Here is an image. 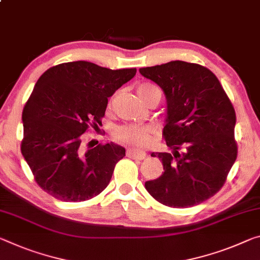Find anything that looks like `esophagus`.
I'll return each instance as SVG.
<instances>
[{"label": "esophagus", "mask_w": 260, "mask_h": 260, "mask_svg": "<svg viewBox=\"0 0 260 260\" xmlns=\"http://www.w3.org/2000/svg\"><path fill=\"white\" fill-rule=\"evenodd\" d=\"M127 157L134 158V159H143L146 158V152L145 151H139V150H134V149H127L126 151Z\"/></svg>", "instance_id": "esophagus-1"}]
</instances>
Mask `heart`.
<instances>
[{
    "instance_id": "obj_1",
    "label": "heart",
    "mask_w": 260,
    "mask_h": 260,
    "mask_svg": "<svg viewBox=\"0 0 260 260\" xmlns=\"http://www.w3.org/2000/svg\"><path fill=\"white\" fill-rule=\"evenodd\" d=\"M155 92L160 93L159 89L149 83L141 84L139 85L138 88V94L140 100L142 102L145 101L148 96H150L151 93ZM152 134H154V131H152L150 127L142 125H133V123H128V125L118 127L113 133L114 138L117 139L118 141L137 148L146 147L151 140Z\"/></svg>"
}]
</instances>
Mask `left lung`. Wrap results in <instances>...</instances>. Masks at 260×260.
Here are the masks:
<instances>
[{
  "mask_svg": "<svg viewBox=\"0 0 260 260\" xmlns=\"http://www.w3.org/2000/svg\"><path fill=\"white\" fill-rule=\"evenodd\" d=\"M167 100L163 135L170 152H151L164 172L145 186L158 203L184 208L199 205L223 186L237 157L236 114L214 74L185 61L140 69Z\"/></svg>",
  "mask_w": 260,
  "mask_h": 260,
  "instance_id": "left-lung-1",
  "label": "left lung"
}]
</instances>
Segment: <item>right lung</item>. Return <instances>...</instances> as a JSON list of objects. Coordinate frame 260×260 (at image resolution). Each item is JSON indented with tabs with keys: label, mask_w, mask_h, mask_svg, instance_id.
I'll return each mask as SVG.
<instances>
[{
	"label": "right lung",
	"mask_w": 260,
	"mask_h": 260,
	"mask_svg": "<svg viewBox=\"0 0 260 260\" xmlns=\"http://www.w3.org/2000/svg\"><path fill=\"white\" fill-rule=\"evenodd\" d=\"M137 69H112L88 61L54 66L39 77L24 106L22 155L37 184L67 203L89 200L108 186L125 148L108 142L85 149L83 133L98 128L108 98Z\"/></svg>",
	"instance_id": "right-lung-1"
}]
</instances>
